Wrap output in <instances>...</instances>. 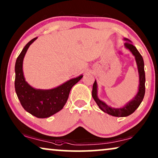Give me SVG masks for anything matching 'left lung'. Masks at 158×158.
<instances>
[{"label": "left lung", "instance_id": "8db88e82", "mask_svg": "<svg viewBox=\"0 0 158 158\" xmlns=\"http://www.w3.org/2000/svg\"><path fill=\"white\" fill-rule=\"evenodd\" d=\"M124 40L127 41L124 44L125 47L131 52L133 55H135L136 62H137L138 72H139V86L137 94L136 95L135 98H133V100L127 103L125 106L121 108V109H114V108L109 106L104 102L98 99V96H97V83L96 81H95L94 85H93L92 90V96L94 101L96 102L97 105L98 106V107L105 113H107L108 114L114 116H117V117H124V116H129L130 114L134 113L135 110L139 107L140 103H142L144 98V94H145V73H144V70L143 58L138 52L137 48L133 44H131L130 40H129L128 39H124Z\"/></svg>", "mask_w": 158, "mask_h": 158}]
</instances>
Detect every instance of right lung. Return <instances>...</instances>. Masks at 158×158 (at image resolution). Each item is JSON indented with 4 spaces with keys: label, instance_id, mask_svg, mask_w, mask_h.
<instances>
[{
    "label": "right lung",
    "instance_id": "right-lung-1",
    "mask_svg": "<svg viewBox=\"0 0 158 158\" xmlns=\"http://www.w3.org/2000/svg\"><path fill=\"white\" fill-rule=\"evenodd\" d=\"M36 38L30 41L17 57L15 64V90L21 106L26 111L37 118H47L63 108L71 88L83 77V75L71 79L51 90H38L30 86L23 77V60L28 48Z\"/></svg>",
    "mask_w": 158,
    "mask_h": 158
}]
</instances>
